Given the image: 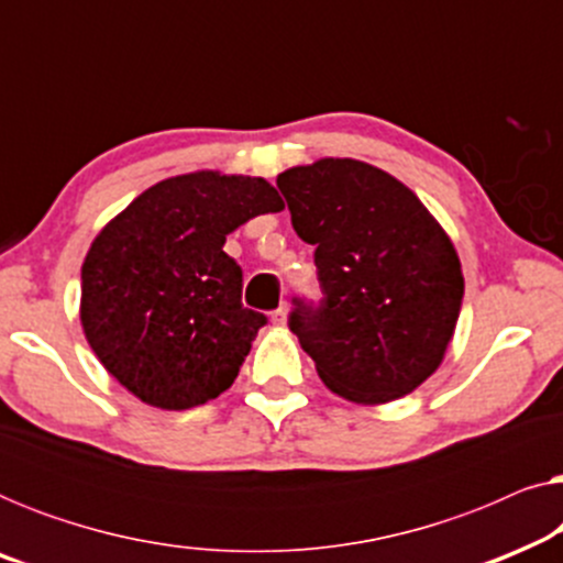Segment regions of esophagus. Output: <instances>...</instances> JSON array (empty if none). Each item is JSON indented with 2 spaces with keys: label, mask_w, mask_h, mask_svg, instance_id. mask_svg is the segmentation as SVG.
Wrapping results in <instances>:
<instances>
[{
  "label": "esophagus",
  "mask_w": 563,
  "mask_h": 563,
  "mask_svg": "<svg viewBox=\"0 0 563 563\" xmlns=\"http://www.w3.org/2000/svg\"><path fill=\"white\" fill-rule=\"evenodd\" d=\"M287 314H289V307H287V305H279V307H276V310L272 312L274 325H284V322H287Z\"/></svg>",
  "instance_id": "obj_1"
}]
</instances>
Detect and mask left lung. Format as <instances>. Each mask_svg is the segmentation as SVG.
Wrapping results in <instances>:
<instances>
[{"label":"left lung","mask_w":563,"mask_h":563,"mask_svg":"<svg viewBox=\"0 0 563 563\" xmlns=\"http://www.w3.org/2000/svg\"><path fill=\"white\" fill-rule=\"evenodd\" d=\"M276 187L314 245L322 297L291 299L289 330L320 379L353 402L410 395L459 320L464 276L449 235L402 181L364 161L322 158Z\"/></svg>","instance_id":"obj_1"}]
</instances>
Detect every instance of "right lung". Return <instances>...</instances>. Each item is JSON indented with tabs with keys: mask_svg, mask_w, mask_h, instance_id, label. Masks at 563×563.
Instances as JSON below:
<instances>
[{
	"mask_svg": "<svg viewBox=\"0 0 563 563\" xmlns=\"http://www.w3.org/2000/svg\"><path fill=\"white\" fill-rule=\"evenodd\" d=\"M284 202L258 176L158 181L95 238L81 266V325L137 399L189 410L235 382L266 314L243 307L225 235Z\"/></svg>",
	"mask_w": 563,
	"mask_h": 563,
	"instance_id": "obj_1",
	"label": "right lung"
}]
</instances>
